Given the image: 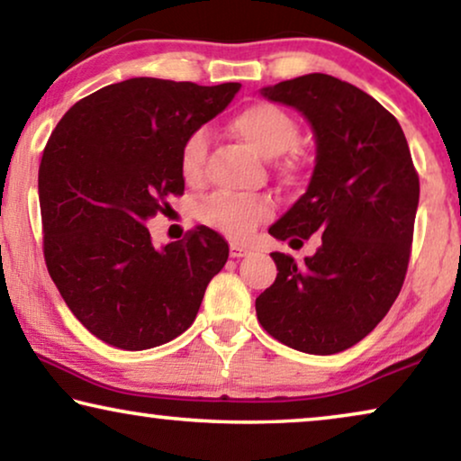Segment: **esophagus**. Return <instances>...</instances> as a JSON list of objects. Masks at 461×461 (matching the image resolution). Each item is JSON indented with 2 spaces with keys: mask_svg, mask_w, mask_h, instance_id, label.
I'll list each match as a JSON object with an SVG mask.
<instances>
[{
  "mask_svg": "<svg viewBox=\"0 0 461 461\" xmlns=\"http://www.w3.org/2000/svg\"><path fill=\"white\" fill-rule=\"evenodd\" d=\"M249 248H245L241 243H230V258H243L249 254Z\"/></svg>",
  "mask_w": 461,
  "mask_h": 461,
  "instance_id": "1",
  "label": "esophagus"
}]
</instances>
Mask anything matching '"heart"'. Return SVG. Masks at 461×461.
I'll return each mask as SVG.
<instances>
[{
    "label": "heart",
    "instance_id": "b5f03b06",
    "mask_svg": "<svg viewBox=\"0 0 461 461\" xmlns=\"http://www.w3.org/2000/svg\"><path fill=\"white\" fill-rule=\"evenodd\" d=\"M230 128L241 140L264 157L285 153L298 140V123L268 100H256L243 106L230 119ZM207 136L203 130H194L185 138L180 147L178 166L186 182H199L205 172ZM273 201L264 194H232L216 193L197 207V216L203 224L212 226L232 239H245L256 230L258 224L273 216Z\"/></svg>",
    "mask_w": 461,
    "mask_h": 461
}]
</instances>
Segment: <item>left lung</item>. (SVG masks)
<instances>
[{
	"instance_id": "1",
	"label": "left lung",
	"mask_w": 461,
	"mask_h": 461,
	"mask_svg": "<svg viewBox=\"0 0 461 461\" xmlns=\"http://www.w3.org/2000/svg\"><path fill=\"white\" fill-rule=\"evenodd\" d=\"M314 130L317 163L306 193L268 232L321 248L304 264L275 251L276 279L256 298L260 325L308 355H336L386 317L405 281L420 176L393 113L325 73L262 87Z\"/></svg>"
}]
</instances>
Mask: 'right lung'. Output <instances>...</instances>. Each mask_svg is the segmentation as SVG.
Masks as SVG:
<instances>
[{
  "mask_svg": "<svg viewBox=\"0 0 461 461\" xmlns=\"http://www.w3.org/2000/svg\"><path fill=\"white\" fill-rule=\"evenodd\" d=\"M241 84L134 77L81 98L40 163L43 258L87 331L123 350L155 348L197 317L229 243L207 226L157 249L142 222L185 194V138L226 109Z\"/></svg>",
  "mask_w": 461,
  "mask_h": 461,
  "instance_id": "right-lung-1",
  "label": "right lung"
}]
</instances>
